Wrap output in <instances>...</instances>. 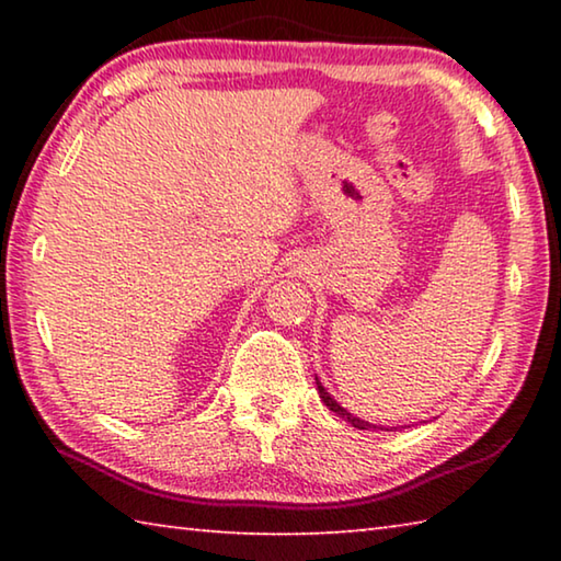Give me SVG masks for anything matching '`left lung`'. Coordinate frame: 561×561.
<instances>
[{
    "instance_id": "1",
    "label": "left lung",
    "mask_w": 561,
    "mask_h": 561,
    "mask_svg": "<svg viewBox=\"0 0 561 561\" xmlns=\"http://www.w3.org/2000/svg\"><path fill=\"white\" fill-rule=\"evenodd\" d=\"M317 388H319V398L329 405V411H334L336 415L346 417V421H348L351 425H354V428H358V431H371V428H376V431H383V425H371L368 421H358L356 415H351L348 411H344V408H341V405L334 401V398H331V396L324 391V386H321L319 381H317ZM386 431H388V428H386Z\"/></svg>"
}]
</instances>
